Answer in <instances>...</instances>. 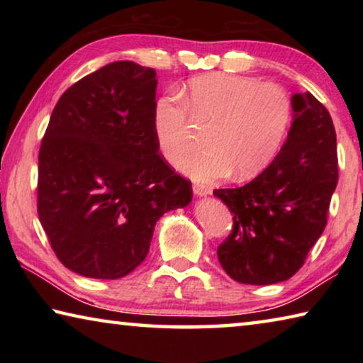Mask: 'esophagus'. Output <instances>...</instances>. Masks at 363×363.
<instances>
[{"instance_id": "34e87169", "label": "esophagus", "mask_w": 363, "mask_h": 363, "mask_svg": "<svg viewBox=\"0 0 363 363\" xmlns=\"http://www.w3.org/2000/svg\"><path fill=\"white\" fill-rule=\"evenodd\" d=\"M194 194L199 196H206L211 194V189L208 186H203V184H194Z\"/></svg>"}]
</instances>
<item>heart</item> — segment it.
Instances as JSON below:
<instances>
[{"label": "heart", "instance_id": "b5f03b06", "mask_svg": "<svg viewBox=\"0 0 363 363\" xmlns=\"http://www.w3.org/2000/svg\"><path fill=\"white\" fill-rule=\"evenodd\" d=\"M211 123L205 149L177 162L187 176L211 181L232 173L250 179L262 173L284 145L293 120V104L284 88L255 78L208 73L195 77L186 89V102L174 94L153 106L152 128L162 155L173 162L190 145V118Z\"/></svg>", "mask_w": 363, "mask_h": 363}]
</instances>
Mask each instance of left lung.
Returning a JSON list of instances; mask_svg holds the SVG:
<instances>
[{
  "label": "left lung",
  "mask_w": 363,
  "mask_h": 363,
  "mask_svg": "<svg viewBox=\"0 0 363 363\" xmlns=\"http://www.w3.org/2000/svg\"><path fill=\"white\" fill-rule=\"evenodd\" d=\"M291 104L294 118L274 162L247 186L214 190L233 214L218 259L240 284L293 277L327 225L337 184L333 120L311 93L294 94Z\"/></svg>",
  "instance_id": "1"
}]
</instances>
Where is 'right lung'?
Listing matches in <instances>:
<instances>
[{"mask_svg": "<svg viewBox=\"0 0 363 363\" xmlns=\"http://www.w3.org/2000/svg\"><path fill=\"white\" fill-rule=\"evenodd\" d=\"M157 72L108 64L60 96L38 155V218L57 259L83 277L113 280L149 253L164 213L192 200L152 128Z\"/></svg>", "mask_w": 363, "mask_h": 363, "instance_id": "right-lung-1", "label": "right lung"}]
</instances>
